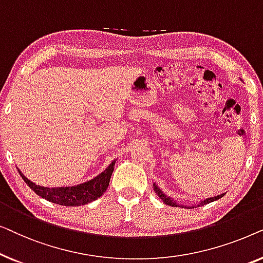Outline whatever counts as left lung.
<instances>
[{
    "label": "left lung",
    "instance_id": "1",
    "mask_svg": "<svg viewBox=\"0 0 263 263\" xmlns=\"http://www.w3.org/2000/svg\"><path fill=\"white\" fill-rule=\"evenodd\" d=\"M153 190H154V192H156L157 195L159 196L160 199L164 201L165 203L168 204V206H172V207H184V208H194V207L204 206V204H207V203H210V202H213V201H217L219 199H221V197L225 195V194H220V195H217V196H213V197H208V199L201 200L200 202H197L195 204H184V203H179L178 201H176L175 199H172L171 196H167L166 194L164 193V190H161L159 186H158V184H156V183H153Z\"/></svg>",
    "mask_w": 263,
    "mask_h": 263
}]
</instances>
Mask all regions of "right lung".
<instances>
[{"mask_svg": "<svg viewBox=\"0 0 263 263\" xmlns=\"http://www.w3.org/2000/svg\"><path fill=\"white\" fill-rule=\"evenodd\" d=\"M116 160L117 159L111 161L109 166L103 172H100L98 176H96L95 178L81 183V184L71 186H55V188H50V186L35 184L34 182L28 179L19 168H17V171H19V174L24 181L26 182V184L37 195L43 197V199L48 200L50 202L61 204V206L75 207L92 202V201L97 200L106 192Z\"/></svg>", "mask_w": 263, "mask_h": 263, "instance_id": "1", "label": "right lung"}]
</instances>
